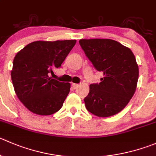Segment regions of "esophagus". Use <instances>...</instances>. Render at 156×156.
Listing matches in <instances>:
<instances>
[{
    "mask_svg": "<svg viewBox=\"0 0 156 156\" xmlns=\"http://www.w3.org/2000/svg\"><path fill=\"white\" fill-rule=\"evenodd\" d=\"M72 87H73L74 89H76V88H78V84H74V83H72Z\"/></svg>",
    "mask_w": 156,
    "mask_h": 156,
    "instance_id": "34e87169",
    "label": "esophagus"
}]
</instances>
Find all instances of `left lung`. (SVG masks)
I'll use <instances>...</instances> for the list:
<instances>
[{"label":"left lung","instance_id":"left-lung-1","mask_svg":"<svg viewBox=\"0 0 156 156\" xmlns=\"http://www.w3.org/2000/svg\"><path fill=\"white\" fill-rule=\"evenodd\" d=\"M86 56L104 78L90 85L84 99L86 109L99 117L118 113L133 96L139 78V67L132 51L110 39L80 40Z\"/></svg>","mask_w":156,"mask_h":156}]
</instances>
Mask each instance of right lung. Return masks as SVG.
<instances>
[{"label": "right lung", "instance_id": "1", "mask_svg": "<svg viewBox=\"0 0 156 156\" xmlns=\"http://www.w3.org/2000/svg\"><path fill=\"white\" fill-rule=\"evenodd\" d=\"M75 43V40L35 41L15 55L10 74L13 88L32 113L48 116L62 107L71 84L52 79L49 73L61 66Z\"/></svg>", "mask_w": 156, "mask_h": 156}]
</instances>
